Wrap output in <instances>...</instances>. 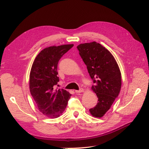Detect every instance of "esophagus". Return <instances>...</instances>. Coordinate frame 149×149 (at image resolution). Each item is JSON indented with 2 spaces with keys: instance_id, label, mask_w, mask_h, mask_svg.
Returning a JSON list of instances; mask_svg holds the SVG:
<instances>
[{
  "instance_id": "obj_1",
  "label": "esophagus",
  "mask_w": 149,
  "mask_h": 149,
  "mask_svg": "<svg viewBox=\"0 0 149 149\" xmlns=\"http://www.w3.org/2000/svg\"><path fill=\"white\" fill-rule=\"evenodd\" d=\"M84 91V90L83 89V88H81L80 90H75V93H81V92H83V91Z\"/></svg>"
}]
</instances>
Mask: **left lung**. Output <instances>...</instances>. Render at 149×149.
Segmentation results:
<instances>
[{"label": "left lung", "instance_id": "8db88e82", "mask_svg": "<svg viewBox=\"0 0 149 149\" xmlns=\"http://www.w3.org/2000/svg\"><path fill=\"white\" fill-rule=\"evenodd\" d=\"M77 48L95 84L91 89L98 97V103L90 112L93 116L101 118L118 96L121 72L111 53L100 43H81Z\"/></svg>", "mask_w": 149, "mask_h": 149}]
</instances>
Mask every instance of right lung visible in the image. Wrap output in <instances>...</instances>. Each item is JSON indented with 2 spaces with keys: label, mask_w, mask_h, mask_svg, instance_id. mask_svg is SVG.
I'll return each mask as SVG.
<instances>
[{
  "label": "right lung",
  "mask_w": 149,
  "mask_h": 149,
  "mask_svg": "<svg viewBox=\"0 0 149 149\" xmlns=\"http://www.w3.org/2000/svg\"><path fill=\"white\" fill-rule=\"evenodd\" d=\"M73 44L47 47L36 57L29 75V89L39 111L49 118L60 116L72 95L64 89H55L59 82L58 64Z\"/></svg>",
  "instance_id": "right-lung-1"
}]
</instances>
